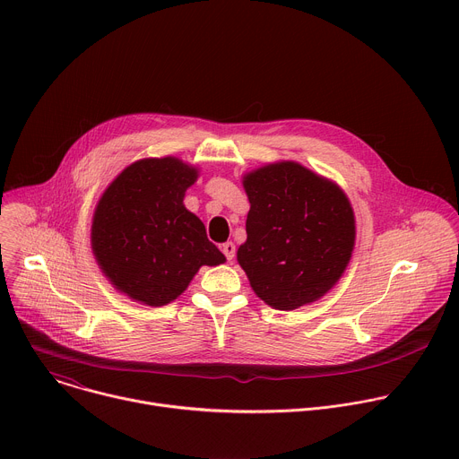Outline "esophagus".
<instances>
[{"instance_id":"obj_1","label":"esophagus","mask_w":459,"mask_h":459,"mask_svg":"<svg viewBox=\"0 0 459 459\" xmlns=\"http://www.w3.org/2000/svg\"><path fill=\"white\" fill-rule=\"evenodd\" d=\"M221 250H223L227 261H232V259H234V255H236V245H234L232 241L223 243V245H221Z\"/></svg>"}]
</instances>
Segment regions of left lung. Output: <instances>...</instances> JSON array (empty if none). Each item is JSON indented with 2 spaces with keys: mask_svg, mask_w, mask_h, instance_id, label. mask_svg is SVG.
Returning a JSON list of instances; mask_svg holds the SVG:
<instances>
[{
  "mask_svg": "<svg viewBox=\"0 0 459 459\" xmlns=\"http://www.w3.org/2000/svg\"><path fill=\"white\" fill-rule=\"evenodd\" d=\"M250 202L238 261L254 292L294 310L329 292L354 248V214L331 181L287 161L245 176Z\"/></svg>",
  "mask_w": 459,
  "mask_h": 459,
  "instance_id": "left-lung-1",
  "label": "left lung"
}]
</instances>
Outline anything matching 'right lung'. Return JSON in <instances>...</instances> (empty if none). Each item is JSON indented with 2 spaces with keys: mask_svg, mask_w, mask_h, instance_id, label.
<instances>
[{
  "mask_svg": "<svg viewBox=\"0 0 459 459\" xmlns=\"http://www.w3.org/2000/svg\"><path fill=\"white\" fill-rule=\"evenodd\" d=\"M195 169L176 158L142 160L105 190L92 223L98 264L117 290L160 307L176 299L202 265L225 255L183 205Z\"/></svg>",
  "mask_w": 459,
  "mask_h": 459,
  "instance_id": "add662e5",
  "label": "right lung"
}]
</instances>
